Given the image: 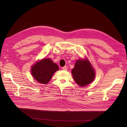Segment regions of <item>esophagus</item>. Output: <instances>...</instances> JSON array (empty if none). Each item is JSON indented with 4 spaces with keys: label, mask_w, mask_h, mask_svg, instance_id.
Wrapping results in <instances>:
<instances>
[{
    "label": "esophagus",
    "mask_w": 127,
    "mask_h": 127,
    "mask_svg": "<svg viewBox=\"0 0 127 127\" xmlns=\"http://www.w3.org/2000/svg\"><path fill=\"white\" fill-rule=\"evenodd\" d=\"M62 69H63L64 70H67V66H64V67H62Z\"/></svg>",
    "instance_id": "esophagus-1"
}]
</instances>
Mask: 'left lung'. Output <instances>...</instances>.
Instances as JSON below:
<instances>
[{
	"instance_id": "left-lung-1",
	"label": "left lung",
	"mask_w": 127,
	"mask_h": 127,
	"mask_svg": "<svg viewBox=\"0 0 127 127\" xmlns=\"http://www.w3.org/2000/svg\"><path fill=\"white\" fill-rule=\"evenodd\" d=\"M71 72L75 81L80 86H85L90 84L95 76L94 69L86 60L77 61Z\"/></svg>"
}]
</instances>
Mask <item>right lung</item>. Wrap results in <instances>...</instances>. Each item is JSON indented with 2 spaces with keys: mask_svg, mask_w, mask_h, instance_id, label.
I'll list each match as a JSON object with an SVG mask.
<instances>
[{
  "mask_svg": "<svg viewBox=\"0 0 127 127\" xmlns=\"http://www.w3.org/2000/svg\"><path fill=\"white\" fill-rule=\"evenodd\" d=\"M59 70L58 65L50 59H43L32 67V75L36 81L43 84H48L54 73Z\"/></svg>",
  "mask_w": 127,
  "mask_h": 127,
  "instance_id": "add662e5",
  "label": "right lung"
}]
</instances>
